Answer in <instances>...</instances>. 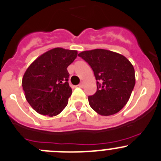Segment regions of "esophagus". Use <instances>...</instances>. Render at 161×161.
<instances>
[{
    "instance_id": "34e87169",
    "label": "esophagus",
    "mask_w": 161,
    "mask_h": 161,
    "mask_svg": "<svg viewBox=\"0 0 161 161\" xmlns=\"http://www.w3.org/2000/svg\"><path fill=\"white\" fill-rule=\"evenodd\" d=\"M83 86H84V82H82L80 84H79V87H83Z\"/></svg>"
}]
</instances>
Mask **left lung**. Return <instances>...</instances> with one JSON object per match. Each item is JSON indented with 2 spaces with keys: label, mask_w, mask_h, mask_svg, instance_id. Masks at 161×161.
I'll list each match as a JSON object with an SVG mask.
<instances>
[{
  "label": "left lung",
  "mask_w": 161,
  "mask_h": 161,
  "mask_svg": "<svg viewBox=\"0 0 161 161\" xmlns=\"http://www.w3.org/2000/svg\"><path fill=\"white\" fill-rule=\"evenodd\" d=\"M79 56L88 63L97 80V91L88 97L91 107L102 116L119 112L135 86L133 66L124 55L105 49L85 51Z\"/></svg>",
  "instance_id": "obj_1"
}]
</instances>
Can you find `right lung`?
I'll list each match as a JSON object with an SVG mask.
<instances>
[{
	"instance_id": "right-lung-1",
	"label": "right lung",
	"mask_w": 161,
	"mask_h": 161,
	"mask_svg": "<svg viewBox=\"0 0 161 161\" xmlns=\"http://www.w3.org/2000/svg\"><path fill=\"white\" fill-rule=\"evenodd\" d=\"M78 52L55 47L43 53L28 67L22 79L25 97L38 114L56 116L68 103L72 90L67 67Z\"/></svg>"
}]
</instances>
